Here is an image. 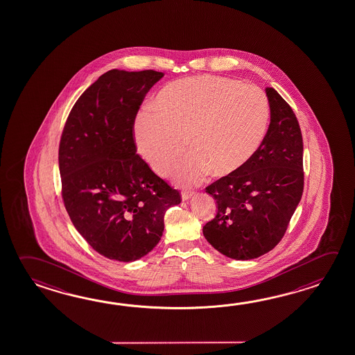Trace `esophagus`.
Wrapping results in <instances>:
<instances>
[{"mask_svg":"<svg viewBox=\"0 0 355 355\" xmlns=\"http://www.w3.org/2000/svg\"><path fill=\"white\" fill-rule=\"evenodd\" d=\"M193 192H189V191H183L182 192V201H188L189 198H192Z\"/></svg>","mask_w":355,"mask_h":355,"instance_id":"esophagus-1","label":"esophagus"}]
</instances>
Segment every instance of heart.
Segmentation results:
<instances>
[{
	"label": "heart",
	"mask_w": 355,
	"mask_h": 355,
	"mask_svg": "<svg viewBox=\"0 0 355 355\" xmlns=\"http://www.w3.org/2000/svg\"><path fill=\"white\" fill-rule=\"evenodd\" d=\"M270 107L260 87L222 76L175 81L158 96V107H143L134 123L137 147L157 173L189 153L169 175L194 184L208 173L237 172L260 148L268 132Z\"/></svg>",
	"instance_id": "heart-1"
}]
</instances>
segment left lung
<instances>
[{"mask_svg":"<svg viewBox=\"0 0 355 355\" xmlns=\"http://www.w3.org/2000/svg\"><path fill=\"white\" fill-rule=\"evenodd\" d=\"M270 125L254 157L206 188L217 205L203 234L218 252L251 260L281 241L304 189L302 137L293 109L266 87Z\"/></svg>","mask_w":355,"mask_h":355,"instance_id":"1","label":"left lung"}]
</instances>
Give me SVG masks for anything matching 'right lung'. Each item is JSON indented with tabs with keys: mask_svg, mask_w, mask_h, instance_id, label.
<instances>
[{
	"mask_svg": "<svg viewBox=\"0 0 355 355\" xmlns=\"http://www.w3.org/2000/svg\"><path fill=\"white\" fill-rule=\"evenodd\" d=\"M164 76L154 70L113 69L76 101L59 148L62 200L92 248L110 260L132 262L161 241L164 214L180 205L137 154L133 125L146 94Z\"/></svg>",
	"mask_w": 355,
	"mask_h": 355,
	"instance_id": "add662e5",
	"label": "right lung"
}]
</instances>
